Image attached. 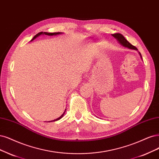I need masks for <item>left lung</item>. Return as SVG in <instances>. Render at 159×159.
<instances>
[{"mask_svg":"<svg viewBox=\"0 0 159 159\" xmlns=\"http://www.w3.org/2000/svg\"><path fill=\"white\" fill-rule=\"evenodd\" d=\"M112 35L114 37L116 38V39L120 43H121V44H122L123 46H124V47H128V48H130V49H134V50H138V48H137L135 46L132 45V44H131L130 43H129V42L128 41V40L125 39V38L122 34H112ZM139 54H140V53H139ZM140 55H141V54H140Z\"/></svg>","mask_w":159,"mask_h":159,"instance_id":"left-lung-1","label":"left lung"}]
</instances>
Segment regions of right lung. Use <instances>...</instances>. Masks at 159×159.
I'll return each mask as SVG.
<instances>
[{"instance_id": "add662e5", "label": "right lung", "mask_w": 159, "mask_h": 159, "mask_svg": "<svg viewBox=\"0 0 159 159\" xmlns=\"http://www.w3.org/2000/svg\"><path fill=\"white\" fill-rule=\"evenodd\" d=\"M61 34V32H55V33H48V32H43V31H41V32L38 33L37 34H36V35H35L34 37V38H33V39L31 40V41H33V40H34V39H35L36 37H37L38 36H39V35H41V34H45V35H58V34ZM65 112H66V109H65V111H64V112L62 114V115H61V116H60L59 118H58L57 119L52 120V121H57V120H60V119H61V118H62V117L64 116V114ZM52 121H51V122H52Z\"/></svg>"}]
</instances>
